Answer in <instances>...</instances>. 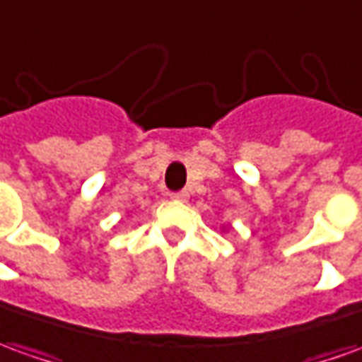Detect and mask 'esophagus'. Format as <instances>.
Listing matches in <instances>:
<instances>
[{
    "label": "esophagus",
    "mask_w": 362,
    "mask_h": 362,
    "mask_svg": "<svg viewBox=\"0 0 362 362\" xmlns=\"http://www.w3.org/2000/svg\"><path fill=\"white\" fill-rule=\"evenodd\" d=\"M171 199H173V201H187V199H189V193H187V191H177V193L171 195Z\"/></svg>",
    "instance_id": "34e87169"
}]
</instances>
